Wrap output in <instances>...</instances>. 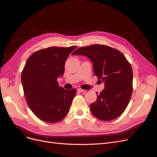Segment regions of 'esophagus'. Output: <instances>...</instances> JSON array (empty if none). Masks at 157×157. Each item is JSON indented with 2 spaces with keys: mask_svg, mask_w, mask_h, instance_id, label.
I'll return each instance as SVG.
<instances>
[{
  "mask_svg": "<svg viewBox=\"0 0 157 157\" xmlns=\"http://www.w3.org/2000/svg\"><path fill=\"white\" fill-rule=\"evenodd\" d=\"M77 91H78V92H86V90H83V89H82V88H78V89L77 90Z\"/></svg>",
  "mask_w": 157,
  "mask_h": 157,
  "instance_id": "1",
  "label": "esophagus"
}]
</instances>
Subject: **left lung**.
<instances>
[{
    "label": "left lung",
    "instance_id": "obj_1",
    "mask_svg": "<svg viewBox=\"0 0 157 157\" xmlns=\"http://www.w3.org/2000/svg\"><path fill=\"white\" fill-rule=\"evenodd\" d=\"M73 55L88 57L93 63L94 75L105 82V89L90 104V111L98 119L109 121L119 117L130 102L133 71L120 51L106 45L93 44L76 50Z\"/></svg>",
    "mask_w": 157,
    "mask_h": 157
}]
</instances>
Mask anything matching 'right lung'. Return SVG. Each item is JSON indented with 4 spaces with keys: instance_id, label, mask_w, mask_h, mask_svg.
<instances>
[{
    "instance_id": "right-lung-1",
    "label": "right lung",
    "mask_w": 157,
    "mask_h": 157,
    "mask_svg": "<svg viewBox=\"0 0 157 157\" xmlns=\"http://www.w3.org/2000/svg\"><path fill=\"white\" fill-rule=\"evenodd\" d=\"M77 46L50 47L28 58L21 73V83L28 106L39 119L54 123L67 115L77 90L59 86L65 61Z\"/></svg>"
}]
</instances>
